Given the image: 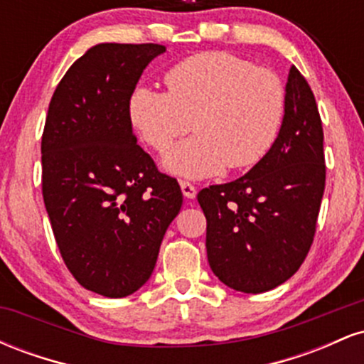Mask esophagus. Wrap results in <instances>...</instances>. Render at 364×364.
Wrapping results in <instances>:
<instances>
[{"label":"esophagus","mask_w":364,"mask_h":364,"mask_svg":"<svg viewBox=\"0 0 364 364\" xmlns=\"http://www.w3.org/2000/svg\"><path fill=\"white\" fill-rule=\"evenodd\" d=\"M179 186H181V191H183V195L186 196V198H195L196 196V188L191 185V183H188V181H179Z\"/></svg>","instance_id":"esophagus-1"}]
</instances>
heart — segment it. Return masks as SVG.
I'll use <instances>...</instances> for the list:
<instances>
[{"instance_id": "heart-1", "label": "heart", "mask_w": 364, "mask_h": 364, "mask_svg": "<svg viewBox=\"0 0 364 364\" xmlns=\"http://www.w3.org/2000/svg\"><path fill=\"white\" fill-rule=\"evenodd\" d=\"M168 92L139 85L128 99L132 127L157 152L193 127L196 135L164 159L183 178H208L258 164L286 112V89L272 70L223 51L200 53L166 72Z\"/></svg>"}]
</instances>
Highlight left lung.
Returning a JSON list of instances; mask_svg holds the SVG:
<instances>
[{"label":"left lung","mask_w":364,"mask_h":364,"mask_svg":"<svg viewBox=\"0 0 364 364\" xmlns=\"http://www.w3.org/2000/svg\"><path fill=\"white\" fill-rule=\"evenodd\" d=\"M325 190L323 129L315 95L296 66L272 149L245 176L200 191L207 258L220 282L258 294L292 277L315 236Z\"/></svg>","instance_id":"obj_1"}]
</instances>
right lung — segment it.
<instances>
[{"instance_id":"obj_1","label":"right lung","mask_w":364,"mask_h":364,"mask_svg":"<svg viewBox=\"0 0 364 364\" xmlns=\"http://www.w3.org/2000/svg\"><path fill=\"white\" fill-rule=\"evenodd\" d=\"M161 44L90 48L58 83L43 144V196L58 248L80 286L124 298L154 272L178 215V181L136 145L128 99Z\"/></svg>"}]
</instances>
